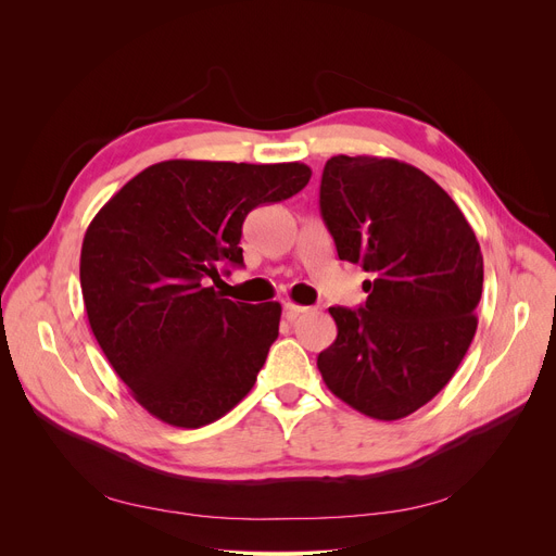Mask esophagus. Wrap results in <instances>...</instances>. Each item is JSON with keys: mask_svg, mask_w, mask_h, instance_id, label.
<instances>
[{"mask_svg": "<svg viewBox=\"0 0 556 556\" xmlns=\"http://www.w3.org/2000/svg\"><path fill=\"white\" fill-rule=\"evenodd\" d=\"M306 311H308V306H302L295 302H283V315H286V319H290V323H293V319H298Z\"/></svg>", "mask_w": 556, "mask_h": 556, "instance_id": "obj_1", "label": "esophagus"}]
</instances>
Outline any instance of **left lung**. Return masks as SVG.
I'll return each instance as SVG.
<instances>
[{"instance_id": "1", "label": "left lung", "mask_w": 556, "mask_h": 556, "mask_svg": "<svg viewBox=\"0 0 556 556\" xmlns=\"http://www.w3.org/2000/svg\"><path fill=\"white\" fill-rule=\"evenodd\" d=\"M319 212L338 256L369 279L363 308H329L338 336L317 369L354 410L403 419L444 390L476 336V231L440 185L392 157H331Z\"/></svg>"}]
</instances>
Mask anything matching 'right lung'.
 Instances as JSON below:
<instances>
[{"mask_svg": "<svg viewBox=\"0 0 556 556\" xmlns=\"http://www.w3.org/2000/svg\"><path fill=\"white\" fill-rule=\"evenodd\" d=\"M300 162L168 160L116 191L85 231L80 288L92 333L135 401L200 428L252 390L279 336V302L220 298V263L243 266L245 216L302 191Z\"/></svg>", "mask_w": 556, "mask_h": 556, "instance_id": "obj_1", "label": "right lung"}]
</instances>
